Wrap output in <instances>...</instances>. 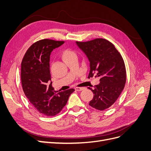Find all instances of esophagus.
<instances>
[{
	"label": "esophagus",
	"mask_w": 151,
	"mask_h": 151,
	"mask_svg": "<svg viewBox=\"0 0 151 151\" xmlns=\"http://www.w3.org/2000/svg\"><path fill=\"white\" fill-rule=\"evenodd\" d=\"M75 89L77 91H83V89H84V88H80V87H77V88H76Z\"/></svg>",
	"instance_id": "34e87169"
}]
</instances>
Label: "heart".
Wrapping results in <instances>:
<instances>
[{
  "mask_svg": "<svg viewBox=\"0 0 151 151\" xmlns=\"http://www.w3.org/2000/svg\"><path fill=\"white\" fill-rule=\"evenodd\" d=\"M60 57L65 63H67L70 61L77 59V54L69 48H65L62 50L60 52Z\"/></svg>",
  "mask_w": 151,
  "mask_h": 151,
  "instance_id": "1",
  "label": "heart"
}]
</instances>
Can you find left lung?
Returning a JSON list of instances; mask_svg holds the SVG:
<instances>
[{
	"instance_id": "1",
	"label": "left lung",
	"mask_w": 151,
	"mask_h": 151,
	"mask_svg": "<svg viewBox=\"0 0 151 151\" xmlns=\"http://www.w3.org/2000/svg\"><path fill=\"white\" fill-rule=\"evenodd\" d=\"M90 62L88 78L99 77L100 83L92 89L94 94L89 105L100 111L115 103L124 88L126 68L124 60L115 45L104 38L76 42Z\"/></svg>"
}]
</instances>
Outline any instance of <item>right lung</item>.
Returning a JSON list of instances; mask_svg holds the SVG:
<instances>
[{
  "label": "right lung",
  "mask_w": 151,
  "mask_h": 151,
  "mask_svg": "<svg viewBox=\"0 0 151 151\" xmlns=\"http://www.w3.org/2000/svg\"><path fill=\"white\" fill-rule=\"evenodd\" d=\"M63 43L50 39L39 40L27 50L21 62V84L26 96L40 113L48 116L60 113L75 91L60 92L54 90L52 82L50 84V53Z\"/></svg>",
  "instance_id": "obj_1"
}]
</instances>
